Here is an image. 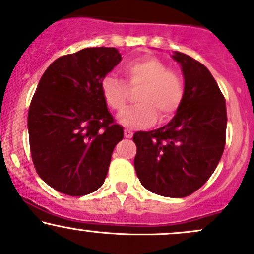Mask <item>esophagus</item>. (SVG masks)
I'll return each mask as SVG.
<instances>
[{
  "label": "esophagus",
  "mask_w": 254,
  "mask_h": 254,
  "mask_svg": "<svg viewBox=\"0 0 254 254\" xmlns=\"http://www.w3.org/2000/svg\"><path fill=\"white\" fill-rule=\"evenodd\" d=\"M132 135H133V133H132L131 130H129V129H125V130H124V136H125V137H127V138H131Z\"/></svg>",
  "instance_id": "esophagus-1"
}]
</instances>
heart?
<instances>
[{
	"instance_id": "obj_1",
	"label": "heart",
	"mask_w": 254,
	"mask_h": 254,
	"mask_svg": "<svg viewBox=\"0 0 254 254\" xmlns=\"http://www.w3.org/2000/svg\"><path fill=\"white\" fill-rule=\"evenodd\" d=\"M125 84L114 76H106L101 82V94L106 105L116 112H122L129 99V89L140 90L136 94L138 105L127 108L119 122L127 127H149L160 114L161 121L174 116L180 107L185 93L182 78L170 71L157 58L147 57L132 60L123 67Z\"/></svg>"
}]
</instances>
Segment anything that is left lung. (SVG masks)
Instances as JSON below:
<instances>
[{
    "label": "left lung",
    "mask_w": 254,
    "mask_h": 254,
    "mask_svg": "<svg viewBox=\"0 0 254 254\" xmlns=\"http://www.w3.org/2000/svg\"><path fill=\"white\" fill-rule=\"evenodd\" d=\"M185 93L168 124L133 135L137 146L133 165L142 186L168 197H185L205 185L221 160L225 146L227 107L211 72L180 52Z\"/></svg>",
    "instance_id": "left-lung-1"
}]
</instances>
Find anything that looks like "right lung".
I'll list each match as a JSON object with an SVG mask.
<instances>
[{"instance_id": "add662e5", "label": "right lung", "mask_w": 254, "mask_h": 254, "mask_svg": "<svg viewBox=\"0 0 254 254\" xmlns=\"http://www.w3.org/2000/svg\"><path fill=\"white\" fill-rule=\"evenodd\" d=\"M122 61L117 48H85L53 61L27 117L36 171L71 196L104 185L114 147L124 137L101 94L102 79Z\"/></svg>"}]
</instances>
